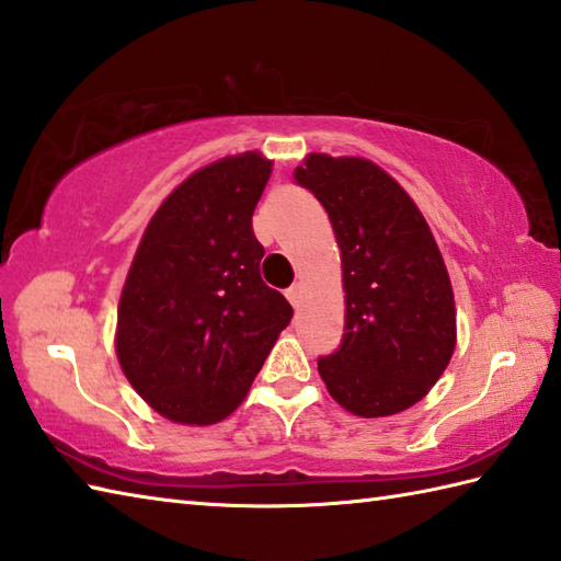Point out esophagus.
Instances as JSON below:
<instances>
[{"label":"esophagus","instance_id":"1","mask_svg":"<svg viewBox=\"0 0 561 561\" xmlns=\"http://www.w3.org/2000/svg\"><path fill=\"white\" fill-rule=\"evenodd\" d=\"M301 284H291V287L287 289V299H289V304L294 306V308H299L301 306Z\"/></svg>","mask_w":561,"mask_h":561}]
</instances>
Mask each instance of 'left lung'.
Wrapping results in <instances>:
<instances>
[{"mask_svg": "<svg viewBox=\"0 0 561 561\" xmlns=\"http://www.w3.org/2000/svg\"><path fill=\"white\" fill-rule=\"evenodd\" d=\"M294 181L325 207L342 257L344 335L320 378L352 414L412 408L456 350L450 279L422 211L366 159L311 153Z\"/></svg>", "mask_w": 561, "mask_h": 561, "instance_id": "8db88e82", "label": "left lung"}]
</instances>
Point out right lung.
I'll list each match as a JSON object with an SVG mask.
<instances>
[{"instance_id": "add662e5", "label": "right lung", "mask_w": 561, "mask_h": 561, "mask_svg": "<svg viewBox=\"0 0 561 561\" xmlns=\"http://www.w3.org/2000/svg\"><path fill=\"white\" fill-rule=\"evenodd\" d=\"M272 173L255 151L209 163L149 221L117 308V359L159 414H231L294 308L260 277L253 211Z\"/></svg>"}]
</instances>
